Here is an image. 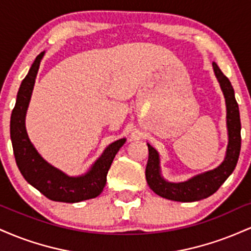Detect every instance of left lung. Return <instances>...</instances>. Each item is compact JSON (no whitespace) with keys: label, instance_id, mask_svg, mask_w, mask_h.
<instances>
[{"label":"left lung","instance_id":"left-lung-1","mask_svg":"<svg viewBox=\"0 0 251 251\" xmlns=\"http://www.w3.org/2000/svg\"><path fill=\"white\" fill-rule=\"evenodd\" d=\"M214 71L221 88L226 97V124L229 133L226 155L224 162L212 171L191 178L183 183H169L160 176L159 155L158 152L148 144L149 160L146 165L145 176L150 189L166 200L177 201H196L208 198L215 194L226 178L232 174L237 164L241 151V119L238 103L235 99V92L231 82L222 73L217 65L214 62Z\"/></svg>","mask_w":251,"mask_h":251}]
</instances>
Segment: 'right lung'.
<instances>
[{"mask_svg": "<svg viewBox=\"0 0 251 251\" xmlns=\"http://www.w3.org/2000/svg\"><path fill=\"white\" fill-rule=\"evenodd\" d=\"M43 54L45 51L36 56L20 86L15 107L11 112L10 138L16 165L25 179L51 201L76 203L96 198L105 188L111 164L126 139L123 138L108 145L92 169L81 177H68L37 153L25 131V118Z\"/></svg>", "mask_w": 251, "mask_h": 251, "instance_id": "1", "label": "right lung"}]
</instances>
